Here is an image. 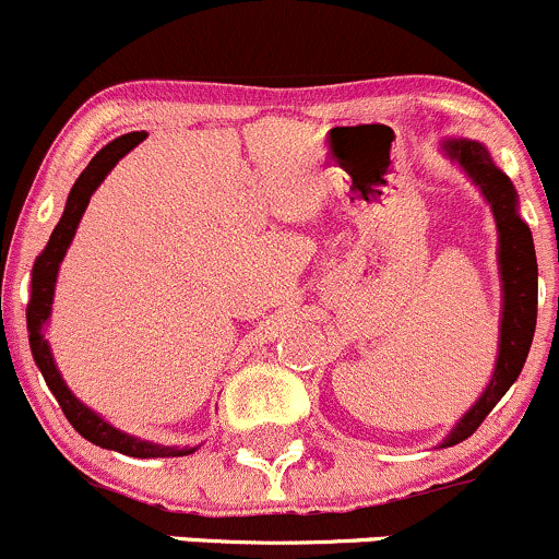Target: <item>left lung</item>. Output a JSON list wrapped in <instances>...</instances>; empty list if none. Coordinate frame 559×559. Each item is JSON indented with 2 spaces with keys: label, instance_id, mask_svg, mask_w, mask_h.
<instances>
[{
  "label": "left lung",
  "instance_id": "8db88e82",
  "mask_svg": "<svg viewBox=\"0 0 559 559\" xmlns=\"http://www.w3.org/2000/svg\"><path fill=\"white\" fill-rule=\"evenodd\" d=\"M448 155L455 157L468 176L479 185L481 195L490 203L496 216L498 233H501V281H503V321H501V350H498L496 374L481 399L463 415V420L452 428L444 439V448L463 442L481 426L490 409L501 402L503 393L512 388L525 367L527 350H531L533 332H536L538 313V264L533 235L525 222L516 214V192L509 176L492 166L487 150L477 141H448Z\"/></svg>",
  "mask_w": 559,
  "mask_h": 559
}]
</instances>
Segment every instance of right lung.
<instances>
[{
    "instance_id": "add662e5",
    "label": "right lung",
    "mask_w": 559,
    "mask_h": 559,
    "mask_svg": "<svg viewBox=\"0 0 559 559\" xmlns=\"http://www.w3.org/2000/svg\"><path fill=\"white\" fill-rule=\"evenodd\" d=\"M144 136H146L144 131H136V133H126V136L109 141V144L104 146V150L98 152L91 163H87V168L80 174V179L74 181L72 192H69L67 209H63V216L58 219L56 230H52L50 240H47L45 251L37 257V262H34L32 302H28V310H26L28 345H32L34 361H37V367H39V372H43L47 388H50L52 396L58 399L63 415H67V420L72 423L74 431H78L80 437H85L87 442L98 444V448L122 452V455H131V457H179V455H190L192 450L160 448V444L141 442V439H133V437H128V433L111 428L109 423H104L96 413H91L85 404H80L78 399L72 396V391H69L67 383L61 380V374H58L56 364H52L50 348H47V340L43 337V324L47 321V316H50L58 264H61L69 243H72L74 230H78V225H80L82 211L87 209V201H91L93 190L102 185L104 176L115 168V163L120 160L126 152H131L139 141H144Z\"/></svg>"
}]
</instances>
